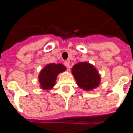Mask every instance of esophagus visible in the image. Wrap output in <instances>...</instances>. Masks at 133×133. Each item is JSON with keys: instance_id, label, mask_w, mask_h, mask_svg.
I'll list each match as a JSON object with an SVG mask.
<instances>
[{"instance_id": "obj_1", "label": "esophagus", "mask_w": 133, "mask_h": 133, "mask_svg": "<svg viewBox=\"0 0 133 133\" xmlns=\"http://www.w3.org/2000/svg\"><path fill=\"white\" fill-rule=\"evenodd\" d=\"M64 65L67 68H70V61H65Z\"/></svg>"}]
</instances>
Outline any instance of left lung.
Listing matches in <instances>:
<instances>
[{"mask_svg":"<svg viewBox=\"0 0 133 133\" xmlns=\"http://www.w3.org/2000/svg\"><path fill=\"white\" fill-rule=\"evenodd\" d=\"M72 70L77 84L81 88L90 90L99 85L100 76L92 65L85 62L79 63L74 65Z\"/></svg>","mask_w":133,"mask_h":133,"instance_id":"obj_1","label":"left lung"}]
</instances>
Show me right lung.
<instances>
[{"label": "right lung", "instance_id": "right-lung-1", "mask_svg": "<svg viewBox=\"0 0 133 133\" xmlns=\"http://www.w3.org/2000/svg\"><path fill=\"white\" fill-rule=\"evenodd\" d=\"M65 70L62 64H49L45 67L39 75V82L43 89L49 90L54 85L58 73Z\"/></svg>", "mask_w": 133, "mask_h": 133}]
</instances>
